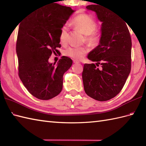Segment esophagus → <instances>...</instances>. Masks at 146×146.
<instances>
[{
    "label": "esophagus",
    "mask_w": 146,
    "mask_h": 146,
    "mask_svg": "<svg viewBox=\"0 0 146 146\" xmlns=\"http://www.w3.org/2000/svg\"><path fill=\"white\" fill-rule=\"evenodd\" d=\"M73 63H75V64H78V63H80V62H79L78 61L74 60H73Z\"/></svg>",
    "instance_id": "1"
}]
</instances>
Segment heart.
I'll return each instance as SVG.
<instances>
[{
	"instance_id": "1",
	"label": "heart",
	"mask_w": 146,
	"mask_h": 146,
	"mask_svg": "<svg viewBox=\"0 0 146 146\" xmlns=\"http://www.w3.org/2000/svg\"><path fill=\"white\" fill-rule=\"evenodd\" d=\"M74 28L80 31L85 36V41L92 46L97 45L100 41V34L95 29L97 27V23L91 15L86 14H80L73 18L70 22ZM68 38V27L66 25L61 27L60 29V43L66 44ZM88 51L86 47H70L65 49V56L74 60H80L85 57Z\"/></svg>"
}]
</instances>
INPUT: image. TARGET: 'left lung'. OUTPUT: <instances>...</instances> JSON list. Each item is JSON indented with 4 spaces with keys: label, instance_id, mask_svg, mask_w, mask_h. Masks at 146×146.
<instances>
[{
    "label": "left lung",
    "instance_id": "obj_1",
    "mask_svg": "<svg viewBox=\"0 0 146 146\" xmlns=\"http://www.w3.org/2000/svg\"><path fill=\"white\" fill-rule=\"evenodd\" d=\"M98 5L86 7L94 11L102 23L99 44L87 58L101 68L85 64L82 78L86 94L104 102L115 97L125 85L131 70L132 41L125 21L110 9Z\"/></svg>",
    "mask_w": 146,
    "mask_h": 146
}]
</instances>
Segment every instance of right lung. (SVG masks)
Masks as SVG:
<instances>
[{
	"label": "right lung",
	"instance_id": "1",
	"mask_svg": "<svg viewBox=\"0 0 146 146\" xmlns=\"http://www.w3.org/2000/svg\"><path fill=\"white\" fill-rule=\"evenodd\" d=\"M75 11L53 4L33 13L19 26L16 43L19 76L30 94L40 100H49L60 94L64 73L72 65L71 59L64 56L57 64L48 60L52 52L59 53L60 29Z\"/></svg>",
	"mask_w": 146,
	"mask_h": 146
}]
</instances>
